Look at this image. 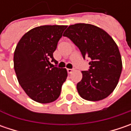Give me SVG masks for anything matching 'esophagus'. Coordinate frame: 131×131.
Wrapping results in <instances>:
<instances>
[{"label":"esophagus","instance_id":"34e87169","mask_svg":"<svg viewBox=\"0 0 131 131\" xmlns=\"http://www.w3.org/2000/svg\"><path fill=\"white\" fill-rule=\"evenodd\" d=\"M73 69H71V68H68L67 69V71H68V73H71L72 72H73Z\"/></svg>","mask_w":131,"mask_h":131}]
</instances>
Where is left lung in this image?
I'll list each match as a JSON object with an SVG mask.
<instances>
[{"label": "left lung", "instance_id": "8db88e82", "mask_svg": "<svg viewBox=\"0 0 131 131\" xmlns=\"http://www.w3.org/2000/svg\"><path fill=\"white\" fill-rule=\"evenodd\" d=\"M79 49L83 58H90L89 71H83L77 83L79 95L84 99L98 101L112 93L122 72V58L118 47L103 29L90 24L70 25L63 33Z\"/></svg>", "mask_w": 131, "mask_h": 131}]
</instances>
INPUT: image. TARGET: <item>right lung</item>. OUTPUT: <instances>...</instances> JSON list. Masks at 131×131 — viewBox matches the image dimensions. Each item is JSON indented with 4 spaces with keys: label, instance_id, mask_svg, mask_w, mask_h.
I'll list each match as a JSON object with an SVG mask.
<instances>
[{
    "label": "right lung",
    "instance_id": "1",
    "mask_svg": "<svg viewBox=\"0 0 131 131\" xmlns=\"http://www.w3.org/2000/svg\"><path fill=\"white\" fill-rule=\"evenodd\" d=\"M66 25H43L25 33L16 47L14 67L18 82L32 100L51 103L60 95L68 73L66 68L52 66L53 52Z\"/></svg>",
    "mask_w": 131,
    "mask_h": 131
}]
</instances>
